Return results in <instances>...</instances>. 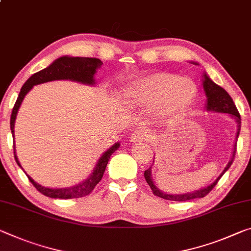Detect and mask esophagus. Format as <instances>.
Returning a JSON list of instances; mask_svg holds the SVG:
<instances>
[{"label": "esophagus", "mask_w": 251, "mask_h": 251, "mask_svg": "<svg viewBox=\"0 0 251 251\" xmlns=\"http://www.w3.org/2000/svg\"><path fill=\"white\" fill-rule=\"evenodd\" d=\"M152 138V134L149 130L138 128L130 135V141L132 142H141V141H149Z\"/></svg>", "instance_id": "obj_1"}]
</instances>
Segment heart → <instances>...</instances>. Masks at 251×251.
<instances>
[{"instance_id": "obj_1", "label": "heart", "mask_w": 251, "mask_h": 251, "mask_svg": "<svg viewBox=\"0 0 251 251\" xmlns=\"http://www.w3.org/2000/svg\"><path fill=\"white\" fill-rule=\"evenodd\" d=\"M197 95L192 79L157 73L134 81L126 91V101L134 107H153L155 114L169 116L188 109Z\"/></svg>"}]
</instances>
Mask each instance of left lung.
<instances>
[{
    "label": "left lung",
    "instance_id": "8db88e82",
    "mask_svg": "<svg viewBox=\"0 0 251 251\" xmlns=\"http://www.w3.org/2000/svg\"><path fill=\"white\" fill-rule=\"evenodd\" d=\"M203 88H204L206 97H208V101H206V109L212 110V111H218V113L230 114L234 119H236L238 129H237V136H236V145H234V149H233L232 157H231V160H230V162L228 163V165L226 166V169L224 170V172H222L221 176H219L211 185L206 186V188H204V189L198 190V191H196V192L185 193V194H166L164 192H162V191L158 190L156 186L154 185L152 177H151V168L147 169L144 172V176H145L147 184L150 185L151 190H152V192L155 194V196L160 197L162 199H165V200L188 201V200H193V199L205 197L206 194H209L210 192H211L212 189L217 185L218 181L220 180L221 176H224L226 171H228V169L231 166L232 162L234 160V155H236V152H237V138H238V136H239L240 127H241V118H240L239 111H238L237 107H236V105H234V102L232 100V98L230 97V95L226 93V91L222 88V87L218 86L217 83H214L205 74H204Z\"/></svg>",
    "mask_w": 251,
    "mask_h": 251
}]
</instances>
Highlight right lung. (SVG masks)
<instances>
[{
	"instance_id": "add662e5",
	"label": "right lung",
	"mask_w": 251,
	"mask_h": 251,
	"mask_svg": "<svg viewBox=\"0 0 251 251\" xmlns=\"http://www.w3.org/2000/svg\"><path fill=\"white\" fill-rule=\"evenodd\" d=\"M102 65L101 60H99L97 58H83V57H61L55 60L53 63L48 67V68L43 69L39 73H35L34 75L27 79L25 85L22 86L21 91H20L19 97L15 101L13 109H12L11 114V132L14 137V123L15 118H17L18 110L20 106L22 104L23 98L29 91L32 89V87L39 83H43L47 81H52V80H59V79H70V80L82 82V83H88V85H94V75L96 74V70L100 68ZM119 143H115L110 149L104 153V155L99 158L97 162L96 168L94 169L93 173L90 174V176L87 178L85 182L80 183V184L71 186V188L66 189H49L45 188V186L38 184L37 182H34L32 178L29 176H26L29 181L32 183L33 186L37 189L40 193L45 194L46 197L54 198V199H75V198H82L86 197L93 192L99 181L102 178L104 172L106 170L107 163L109 161V157L111 156L115 151L118 149ZM13 149H14V143H13ZM14 158L17 161L18 165L21 168L18 161L17 155H15V149H14Z\"/></svg>"
}]
</instances>
